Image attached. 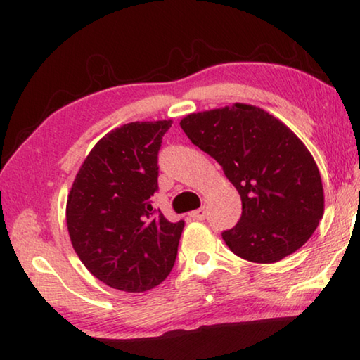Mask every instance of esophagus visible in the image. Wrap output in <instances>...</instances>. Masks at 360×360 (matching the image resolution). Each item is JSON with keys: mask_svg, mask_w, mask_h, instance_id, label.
Returning a JSON list of instances; mask_svg holds the SVG:
<instances>
[{"mask_svg": "<svg viewBox=\"0 0 360 360\" xmlns=\"http://www.w3.org/2000/svg\"><path fill=\"white\" fill-rule=\"evenodd\" d=\"M191 217H192L193 220H205V219H206V207L202 206V207L197 209V211L191 212Z\"/></svg>", "mask_w": 360, "mask_h": 360, "instance_id": "34e87169", "label": "esophagus"}]
</instances>
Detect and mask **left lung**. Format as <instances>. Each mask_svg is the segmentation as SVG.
Segmentation results:
<instances>
[{
  "instance_id": "left-lung-1",
  "label": "left lung",
  "mask_w": 360,
  "mask_h": 360,
  "mask_svg": "<svg viewBox=\"0 0 360 360\" xmlns=\"http://www.w3.org/2000/svg\"><path fill=\"white\" fill-rule=\"evenodd\" d=\"M181 127L220 163L240 195V219L221 233L233 253L253 263H277L310 239L324 212L321 174L282 121L234 103L187 115Z\"/></svg>"
}]
</instances>
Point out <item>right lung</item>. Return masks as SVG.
<instances>
[{"instance_id":"right-lung-1","label":"right lung","mask_w":360,"mask_h":360,"mask_svg":"<svg viewBox=\"0 0 360 360\" xmlns=\"http://www.w3.org/2000/svg\"><path fill=\"white\" fill-rule=\"evenodd\" d=\"M172 121L129 122L96 143L72 184L66 220L86 269L115 290L143 292L172 272L184 220L153 209L158 155Z\"/></svg>"}]
</instances>
